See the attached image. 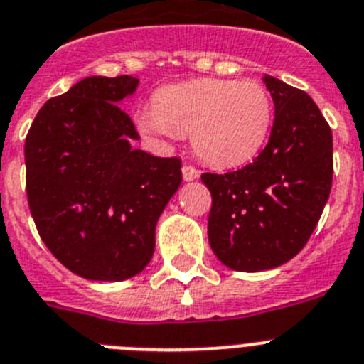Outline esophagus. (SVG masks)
<instances>
[{"mask_svg":"<svg viewBox=\"0 0 364 364\" xmlns=\"http://www.w3.org/2000/svg\"><path fill=\"white\" fill-rule=\"evenodd\" d=\"M181 172H183V179H185V181H193V179L199 178V171L192 165H183Z\"/></svg>","mask_w":364,"mask_h":364,"instance_id":"obj_1","label":"esophagus"}]
</instances>
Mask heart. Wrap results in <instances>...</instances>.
I'll use <instances>...</instances> for the list:
<instances>
[{"label":"heart","mask_w":364,"mask_h":364,"mask_svg":"<svg viewBox=\"0 0 364 364\" xmlns=\"http://www.w3.org/2000/svg\"><path fill=\"white\" fill-rule=\"evenodd\" d=\"M273 117V98L257 80L198 79L161 87L154 105L138 111L136 124L165 141L190 134L193 152L203 161L232 168L262 151Z\"/></svg>","instance_id":"b5f03b06"}]
</instances>
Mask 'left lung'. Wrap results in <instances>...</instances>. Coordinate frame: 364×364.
Returning <instances> with one entry per match:
<instances>
[{"label": "left lung", "instance_id": "left-lung-1", "mask_svg": "<svg viewBox=\"0 0 364 364\" xmlns=\"http://www.w3.org/2000/svg\"><path fill=\"white\" fill-rule=\"evenodd\" d=\"M274 122L253 163L201 176L212 193L208 240L224 266L273 269L307 244L332 186V131L305 91L266 75Z\"/></svg>", "mask_w": 364, "mask_h": 364}]
</instances>
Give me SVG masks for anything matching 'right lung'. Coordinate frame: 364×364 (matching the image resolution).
I'll use <instances>...</instances> for the list:
<instances>
[{
	"label": "right lung",
	"instance_id": "1",
	"mask_svg": "<svg viewBox=\"0 0 364 364\" xmlns=\"http://www.w3.org/2000/svg\"><path fill=\"white\" fill-rule=\"evenodd\" d=\"M138 79L87 77L50 98L25 141L26 198L41 239L87 280L134 277L154 253V230L181 185V159L132 149L118 102Z\"/></svg>",
	"mask_w": 364,
	"mask_h": 364
}]
</instances>
